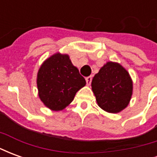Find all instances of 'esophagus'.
Wrapping results in <instances>:
<instances>
[{
	"mask_svg": "<svg viewBox=\"0 0 157 157\" xmlns=\"http://www.w3.org/2000/svg\"><path fill=\"white\" fill-rule=\"evenodd\" d=\"M92 76H87V77H86V85L90 86L91 84V82H92Z\"/></svg>",
	"mask_w": 157,
	"mask_h": 157,
	"instance_id": "obj_1",
	"label": "esophagus"
}]
</instances>
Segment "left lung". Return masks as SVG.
Here are the masks:
<instances>
[{
	"label": "left lung",
	"mask_w": 157,
	"mask_h": 157,
	"mask_svg": "<svg viewBox=\"0 0 157 157\" xmlns=\"http://www.w3.org/2000/svg\"><path fill=\"white\" fill-rule=\"evenodd\" d=\"M98 105L106 112L117 113L127 108L133 94V82L127 70L117 62L109 61L92 81Z\"/></svg>",
	"instance_id": "8db88e82"
}]
</instances>
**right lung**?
<instances>
[{
  "label": "right lung",
  "instance_id": "1",
  "mask_svg": "<svg viewBox=\"0 0 157 157\" xmlns=\"http://www.w3.org/2000/svg\"><path fill=\"white\" fill-rule=\"evenodd\" d=\"M85 85L86 80L70 56L59 52L46 59L37 74L39 98L52 111L65 109Z\"/></svg>",
  "mask_w": 157,
  "mask_h": 157
}]
</instances>
